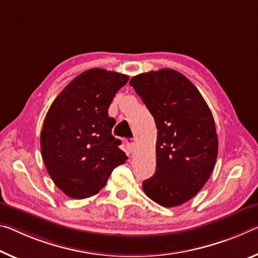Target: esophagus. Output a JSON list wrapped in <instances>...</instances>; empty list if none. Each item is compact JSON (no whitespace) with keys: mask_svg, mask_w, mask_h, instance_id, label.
<instances>
[{"mask_svg":"<svg viewBox=\"0 0 258 258\" xmlns=\"http://www.w3.org/2000/svg\"><path fill=\"white\" fill-rule=\"evenodd\" d=\"M136 146H137V142L134 139H127V140H126V147H127V149L128 151H131V153L136 149Z\"/></svg>","mask_w":258,"mask_h":258,"instance_id":"34e87169","label":"esophagus"}]
</instances>
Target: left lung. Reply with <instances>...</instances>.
<instances>
[{
  "label": "left lung",
  "instance_id": "left-lung-1",
  "mask_svg": "<svg viewBox=\"0 0 258 258\" xmlns=\"http://www.w3.org/2000/svg\"><path fill=\"white\" fill-rule=\"evenodd\" d=\"M130 85L158 131L156 172L142 188L163 207L180 206L201 190L214 170L218 154L214 117L198 88L172 69L141 73Z\"/></svg>",
  "mask_w": 258,
  "mask_h": 258
}]
</instances>
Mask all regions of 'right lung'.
Instances as JSON below:
<instances>
[{
  "mask_svg": "<svg viewBox=\"0 0 258 258\" xmlns=\"http://www.w3.org/2000/svg\"><path fill=\"white\" fill-rule=\"evenodd\" d=\"M128 76L91 69L76 77L49 108L41 131V155L49 175L72 199L97 194L127 156L111 134L108 109Z\"/></svg>",
  "mask_w": 258,
  "mask_h": 258,
  "instance_id": "add662e5",
  "label": "right lung"
}]
</instances>
